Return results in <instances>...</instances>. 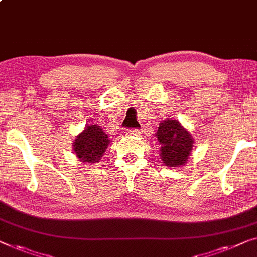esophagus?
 <instances>
[{"instance_id": "1", "label": "esophagus", "mask_w": 257, "mask_h": 257, "mask_svg": "<svg viewBox=\"0 0 257 257\" xmlns=\"http://www.w3.org/2000/svg\"><path fill=\"white\" fill-rule=\"evenodd\" d=\"M127 135H130V136H139L140 131L138 128H130V130H127Z\"/></svg>"}]
</instances>
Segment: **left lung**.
<instances>
[{
    "label": "left lung",
    "instance_id": "8db88e82",
    "mask_svg": "<svg viewBox=\"0 0 257 257\" xmlns=\"http://www.w3.org/2000/svg\"><path fill=\"white\" fill-rule=\"evenodd\" d=\"M160 144V159L167 167L187 165L193 147V137L178 120L166 119L160 122L155 133Z\"/></svg>",
    "mask_w": 257,
    "mask_h": 257
}]
</instances>
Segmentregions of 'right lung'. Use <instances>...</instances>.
Returning a JSON list of instances; mask_svg holds the SVG:
<instances>
[{"mask_svg": "<svg viewBox=\"0 0 257 257\" xmlns=\"http://www.w3.org/2000/svg\"><path fill=\"white\" fill-rule=\"evenodd\" d=\"M110 143L111 139L101 126L89 124L74 139L73 151L80 162L94 165L99 162Z\"/></svg>", "mask_w": 257, "mask_h": 257, "instance_id": "1", "label": "right lung"}]
</instances>
